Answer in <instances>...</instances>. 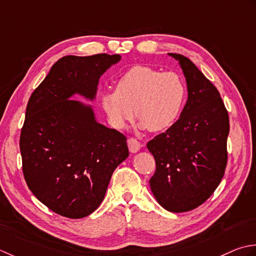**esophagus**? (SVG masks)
<instances>
[{
	"instance_id": "esophagus-1",
	"label": "esophagus",
	"mask_w": 256,
	"mask_h": 256,
	"mask_svg": "<svg viewBox=\"0 0 256 256\" xmlns=\"http://www.w3.org/2000/svg\"><path fill=\"white\" fill-rule=\"evenodd\" d=\"M127 142H128V148L130 152H134V154L137 152V151L142 147V142H138L136 138H129Z\"/></svg>"
}]
</instances>
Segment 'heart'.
I'll list each match as a JSON object with an SVG mask.
<instances>
[{
	"mask_svg": "<svg viewBox=\"0 0 256 256\" xmlns=\"http://www.w3.org/2000/svg\"><path fill=\"white\" fill-rule=\"evenodd\" d=\"M186 87L174 72H162L149 66H134L116 82V90L102 94L109 122L122 129L136 114L142 127L162 132L172 126L184 109Z\"/></svg>",
	"mask_w": 256,
	"mask_h": 256,
	"instance_id": "heart-1",
	"label": "heart"
}]
</instances>
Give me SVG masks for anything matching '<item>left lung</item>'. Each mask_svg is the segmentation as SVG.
Listing matches in <instances>:
<instances>
[{"instance_id": "left-lung-1", "label": "left lung", "mask_w": 256, "mask_h": 256, "mask_svg": "<svg viewBox=\"0 0 256 256\" xmlns=\"http://www.w3.org/2000/svg\"><path fill=\"white\" fill-rule=\"evenodd\" d=\"M169 55L184 70L188 100L178 120L147 144L156 160L149 184L161 206L180 213L201 206L220 184L230 122L216 87L188 57Z\"/></svg>"}]
</instances>
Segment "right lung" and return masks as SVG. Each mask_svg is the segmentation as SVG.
Segmentation results:
<instances>
[{
    "label": "right lung",
    "instance_id": "right-lung-1",
    "mask_svg": "<svg viewBox=\"0 0 256 256\" xmlns=\"http://www.w3.org/2000/svg\"><path fill=\"white\" fill-rule=\"evenodd\" d=\"M119 60L118 54L62 57L26 106L20 137L24 179L60 216L82 218L95 211L129 156L126 136L96 122L90 107L70 99H94L99 77Z\"/></svg>",
    "mask_w": 256,
    "mask_h": 256
}]
</instances>
